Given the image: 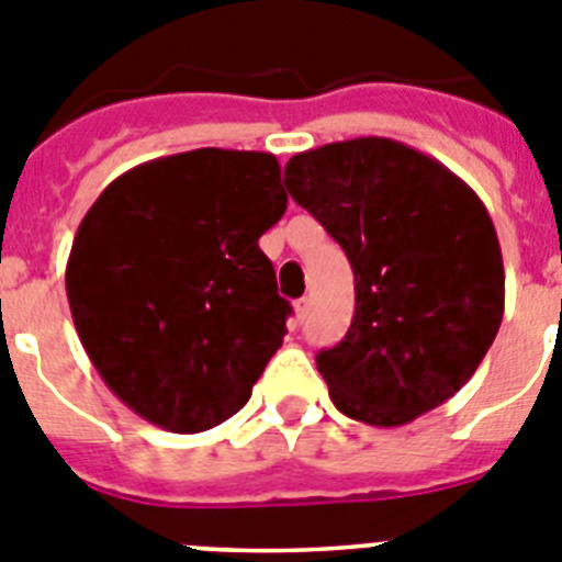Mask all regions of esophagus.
Listing matches in <instances>:
<instances>
[{
	"label": "esophagus",
	"instance_id": "34e87169",
	"mask_svg": "<svg viewBox=\"0 0 562 562\" xmlns=\"http://www.w3.org/2000/svg\"><path fill=\"white\" fill-rule=\"evenodd\" d=\"M306 315H310V297H301V301H295V321H297V324H301Z\"/></svg>",
	"mask_w": 562,
	"mask_h": 562
}]
</instances>
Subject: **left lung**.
<instances>
[{
    "instance_id": "left-lung-1",
    "label": "left lung",
    "mask_w": 562,
    "mask_h": 562,
    "mask_svg": "<svg viewBox=\"0 0 562 562\" xmlns=\"http://www.w3.org/2000/svg\"><path fill=\"white\" fill-rule=\"evenodd\" d=\"M284 182L355 270L349 331L315 357L337 411L396 428L439 408L504 317V258L479 193L389 137L295 154Z\"/></svg>"
}]
</instances>
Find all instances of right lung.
<instances>
[{"label": "right lung", "instance_id": "obj_1", "mask_svg": "<svg viewBox=\"0 0 562 562\" xmlns=\"http://www.w3.org/2000/svg\"><path fill=\"white\" fill-rule=\"evenodd\" d=\"M284 211L267 151L171 154L103 188L69 250L67 301L126 408L171 434L241 411L286 335L290 304L258 247Z\"/></svg>", "mask_w": 562, "mask_h": 562}]
</instances>
